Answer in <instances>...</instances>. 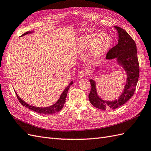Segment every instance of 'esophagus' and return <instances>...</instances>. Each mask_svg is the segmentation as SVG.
I'll list each match as a JSON object with an SVG mask.
<instances>
[{"instance_id": "34e87169", "label": "esophagus", "mask_w": 151, "mask_h": 151, "mask_svg": "<svg viewBox=\"0 0 151 151\" xmlns=\"http://www.w3.org/2000/svg\"><path fill=\"white\" fill-rule=\"evenodd\" d=\"M86 72L84 70H81L78 72V74H77V77H79V78H83L85 76H86Z\"/></svg>"}]
</instances>
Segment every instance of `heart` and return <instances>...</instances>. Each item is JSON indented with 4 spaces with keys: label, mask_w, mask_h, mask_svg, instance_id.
Wrapping results in <instances>:
<instances>
[{
    "label": "heart",
    "mask_w": 151,
    "mask_h": 151,
    "mask_svg": "<svg viewBox=\"0 0 151 151\" xmlns=\"http://www.w3.org/2000/svg\"><path fill=\"white\" fill-rule=\"evenodd\" d=\"M112 43L111 37L107 33L91 34L84 35L80 38L77 47L81 50L88 49L92 47L91 53L93 56L98 58L107 53Z\"/></svg>",
    "instance_id": "1"
}]
</instances>
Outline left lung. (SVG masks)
I'll return each instance as SVG.
<instances>
[{
	"instance_id": "obj_1",
	"label": "left lung",
	"mask_w": 151,
	"mask_h": 151,
	"mask_svg": "<svg viewBox=\"0 0 151 151\" xmlns=\"http://www.w3.org/2000/svg\"><path fill=\"white\" fill-rule=\"evenodd\" d=\"M118 33V42L116 46L109 50L106 54V59H116L125 70L127 78L124 90L118 99L114 101H105L100 98L97 93L96 83L90 79L91 91L89 94L90 103L100 109H116L124 104L135 92L139 76V65L137 58V50L134 40L127 32L118 26H115Z\"/></svg>"
}]
</instances>
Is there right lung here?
Here are the masks:
<instances>
[{"mask_svg":"<svg viewBox=\"0 0 151 151\" xmlns=\"http://www.w3.org/2000/svg\"><path fill=\"white\" fill-rule=\"evenodd\" d=\"M33 32L31 31H28L26 33H24L23 35H22L21 36H23L27 34L28 33H32ZM73 84V81H72L71 83L68 84V86L67 87V88L63 91V92L62 93V94L60 95V98L58 99V101H57V103H55L54 104L52 105V106H48V107H45V108H40V107H36L34 106H31V105L26 103V102H24L23 100L21 99L19 96L17 95V93L16 96L17 98L19 100V101L20 102V103L24 106L25 107L28 108L31 110H33L36 113H42V114H45V115H50V114H53V113H55L58 111H60L61 109L63 108V105H64L65 103V100H66V97H67V93L68 92V90L69 89V88L70 87V86Z\"/></svg>","mask_w":151,"mask_h":151,"instance_id":"right-lung-1","label":"right lung"}]
</instances>
